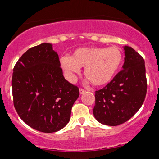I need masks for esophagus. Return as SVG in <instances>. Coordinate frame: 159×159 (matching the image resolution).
<instances>
[{"label": "esophagus", "mask_w": 159, "mask_h": 159, "mask_svg": "<svg viewBox=\"0 0 159 159\" xmlns=\"http://www.w3.org/2000/svg\"><path fill=\"white\" fill-rule=\"evenodd\" d=\"M79 92H80V94H83L86 92V90H84V89H82V88H80L79 89Z\"/></svg>", "instance_id": "1"}]
</instances>
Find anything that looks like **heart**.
I'll use <instances>...</instances> for the list:
<instances>
[{"mask_svg":"<svg viewBox=\"0 0 159 159\" xmlns=\"http://www.w3.org/2000/svg\"><path fill=\"white\" fill-rule=\"evenodd\" d=\"M123 54L116 47L79 48L71 57L61 59L62 67L69 73H78L84 67V75L93 85L100 87L109 83L123 62Z\"/></svg>","mask_w":159,"mask_h":159,"instance_id":"heart-1","label":"heart"}]
</instances>
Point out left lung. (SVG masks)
<instances>
[{
	"label": "left lung",
	"instance_id": "obj_1",
	"mask_svg": "<svg viewBox=\"0 0 159 159\" xmlns=\"http://www.w3.org/2000/svg\"><path fill=\"white\" fill-rule=\"evenodd\" d=\"M123 69L101 90L95 92L93 115L98 123L119 125L132 117L147 94L145 62L132 47L124 46Z\"/></svg>",
	"mask_w": 159,
	"mask_h": 159
}]
</instances>
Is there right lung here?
Instances as JSON below:
<instances>
[{
  "mask_svg": "<svg viewBox=\"0 0 159 159\" xmlns=\"http://www.w3.org/2000/svg\"><path fill=\"white\" fill-rule=\"evenodd\" d=\"M12 97L16 112L29 126L52 133L64 128L79 96L65 79L59 57L50 43L29 48L13 68Z\"/></svg>",
  "mask_w": 159,
  "mask_h": 159,
  "instance_id": "obj_1",
  "label": "right lung"
}]
</instances>
